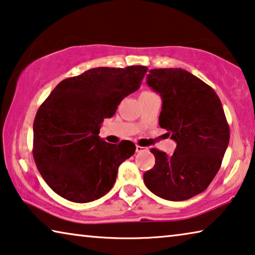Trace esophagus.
Segmentation results:
<instances>
[{
    "label": "esophagus",
    "instance_id": "esophagus-1",
    "mask_svg": "<svg viewBox=\"0 0 255 255\" xmlns=\"http://www.w3.org/2000/svg\"><path fill=\"white\" fill-rule=\"evenodd\" d=\"M146 147H144V146H140V145H136V152L137 153H139V152H144V151H146Z\"/></svg>",
    "mask_w": 255,
    "mask_h": 255
}]
</instances>
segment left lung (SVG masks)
<instances>
[{
	"instance_id": "left-lung-1",
	"label": "left lung",
	"mask_w": 255,
	"mask_h": 255,
	"mask_svg": "<svg viewBox=\"0 0 255 255\" xmlns=\"http://www.w3.org/2000/svg\"><path fill=\"white\" fill-rule=\"evenodd\" d=\"M147 84L162 99L160 127L177 143L171 156L152 148L155 164L144 173L153 194L185 201L208 188L219 171L229 143V126L217 93L178 68L152 69Z\"/></svg>"
}]
</instances>
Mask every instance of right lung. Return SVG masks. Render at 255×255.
<instances>
[{
    "label": "right lung",
    "mask_w": 255,
    "mask_h": 255,
    "mask_svg": "<svg viewBox=\"0 0 255 255\" xmlns=\"http://www.w3.org/2000/svg\"><path fill=\"white\" fill-rule=\"evenodd\" d=\"M147 68H93L56 85L34 120L33 156L46 184L63 199L87 203L116 183L119 165L135 153L130 140L109 144L101 124L137 91Z\"/></svg>",
    "instance_id": "1"
}]
</instances>
